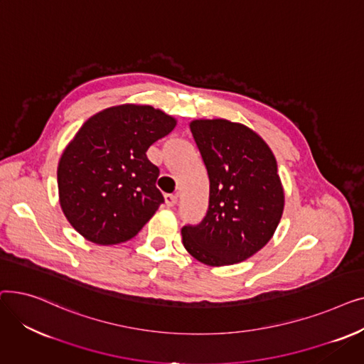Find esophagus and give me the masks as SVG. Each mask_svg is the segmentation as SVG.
I'll return each mask as SVG.
<instances>
[{
    "instance_id": "1",
    "label": "esophagus",
    "mask_w": 364,
    "mask_h": 364,
    "mask_svg": "<svg viewBox=\"0 0 364 364\" xmlns=\"http://www.w3.org/2000/svg\"><path fill=\"white\" fill-rule=\"evenodd\" d=\"M177 202H178L177 195H165V203H166V206H168V208L176 206V205H177Z\"/></svg>"
}]
</instances>
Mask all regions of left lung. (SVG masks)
Returning <instances> with one entry per match:
<instances>
[{
  "label": "left lung",
  "mask_w": 364,
  "mask_h": 364,
  "mask_svg": "<svg viewBox=\"0 0 364 364\" xmlns=\"http://www.w3.org/2000/svg\"><path fill=\"white\" fill-rule=\"evenodd\" d=\"M209 177V205L198 225L181 228L198 261L232 265L257 254L280 223L284 193L277 162L255 131L227 119L190 122Z\"/></svg>",
  "instance_id": "1"
}]
</instances>
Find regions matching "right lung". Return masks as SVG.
<instances>
[{
    "instance_id": "add662e5",
    "label": "right lung",
    "mask_w": 364,
    "mask_h": 364,
    "mask_svg": "<svg viewBox=\"0 0 364 364\" xmlns=\"http://www.w3.org/2000/svg\"><path fill=\"white\" fill-rule=\"evenodd\" d=\"M177 125L147 105H119L92 117L66 146L57 168L59 199L70 225L87 240L118 245L158 211L159 168L146 151Z\"/></svg>"
}]
</instances>
